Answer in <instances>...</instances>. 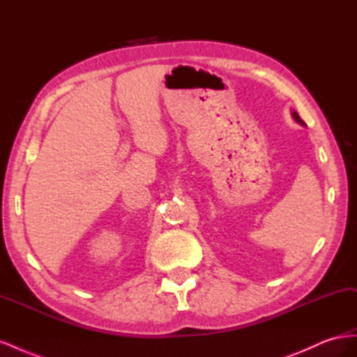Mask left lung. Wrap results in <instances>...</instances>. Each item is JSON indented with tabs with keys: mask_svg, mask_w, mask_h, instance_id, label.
Instances as JSON below:
<instances>
[{
	"mask_svg": "<svg viewBox=\"0 0 357 357\" xmlns=\"http://www.w3.org/2000/svg\"><path fill=\"white\" fill-rule=\"evenodd\" d=\"M291 116H294V119H295V121H296L299 125H305L304 121H302V119L299 117V114H298L296 112H291Z\"/></svg>",
	"mask_w": 357,
	"mask_h": 357,
	"instance_id": "left-lung-1",
	"label": "left lung"
}]
</instances>
